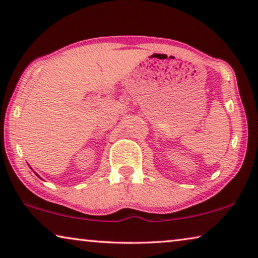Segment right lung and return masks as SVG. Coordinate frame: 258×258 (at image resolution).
Here are the masks:
<instances>
[{"label":"right lung","mask_w":258,"mask_h":258,"mask_svg":"<svg viewBox=\"0 0 258 258\" xmlns=\"http://www.w3.org/2000/svg\"><path fill=\"white\" fill-rule=\"evenodd\" d=\"M35 174H37V173H35ZM37 175H38V174H37ZM39 176V175H38ZM39 177H40V176H39ZM40 179H41V177H40Z\"/></svg>","instance_id":"1"}]
</instances>
